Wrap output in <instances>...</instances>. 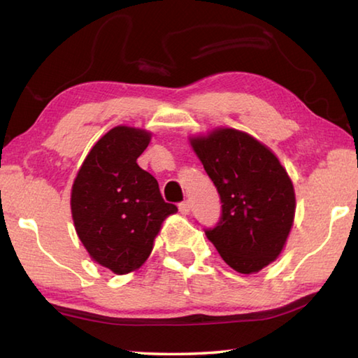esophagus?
I'll return each mask as SVG.
<instances>
[{
  "label": "esophagus",
  "mask_w": 358,
  "mask_h": 358,
  "mask_svg": "<svg viewBox=\"0 0 358 358\" xmlns=\"http://www.w3.org/2000/svg\"><path fill=\"white\" fill-rule=\"evenodd\" d=\"M178 210H180L181 214H189V211H191V201L189 200L181 201V203L178 205Z\"/></svg>",
  "instance_id": "esophagus-1"
}]
</instances>
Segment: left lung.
I'll use <instances>...</instances> for the list:
<instances>
[{"mask_svg": "<svg viewBox=\"0 0 358 358\" xmlns=\"http://www.w3.org/2000/svg\"><path fill=\"white\" fill-rule=\"evenodd\" d=\"M191 144L216 186L220 217L206 238L241 274L258 272L282 252L294 220L296 199L275 155L252 136L220 128Z\"/></svg>", "mask_w": 358, "mask_h": 358, "instance_id": "1", "label": "left lung"}]
</instances>
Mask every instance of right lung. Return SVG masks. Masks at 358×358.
Instances as JSON below:
<instances>
[{"label":"right lung","mask_w":358,"mask_h":358,"mask_svg":"<svg viewBox=\"0 0 358 358\" xmlns=\"http://www.w3.org/2000/svg\"><path fill=\"white\" fill-rule=\"evenodd\" d=\"M150 134L115 127L96 142L71 187V216L89 255L115 274L145 262L162 220L177 213L157 178L138 166Z\"/></svg>","instance_id":"right-lung-1"}]
</instances>
